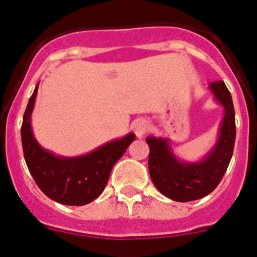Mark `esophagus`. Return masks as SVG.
Here are the masks:
<instances>
[{
	"mask_svg": "<svg viewBox=\"0 0 257 257\" xmlns=\"http://www.w3.org/2000/svg\"><path fill=\"white\" fill-rule=\"evenodd\" d=\"M133 131L138 138H142L149 132V123L145 119H138L133 123Z\"/></svg>",
	"mask_w": 257,
	"mask_h": 257,
	"instance_id": "obj_1",
	"label": "esophagus"
}]
</instances>
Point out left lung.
Here are the masks:
<instances>
[{
	"label": "left lung",
	"instance_id": "8db88e82",
	"mask_svg": "<svg viewBox=\"0 0 257 257\" xmlns=\"http://www.w3.org/2000/svg\"><path fill=\"white\" fill-rule=\"evenodd\" d=\"M214 100L223 106L224 116L218 138L211 149L196 161H186L174 154L169 138L149 136V170L155 187L178 202L200 200L211 193L226 172L235 141V115L230 92L225 83L209 85Z\"/></svg>",
	"mask_w": 257,
	"mask_h": 257
}]
</instances>
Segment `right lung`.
<instances>
[{
	"label": "right lung",
	"mask_w": 257,
	"mask_h": 257,
	"mask_svg": "<svg viewBox=\"0 0 257 257\" xmlns=\"http://www.w3.org/2000/svg\"><path fill=\"white\" fill-rule=\"evenodd\" d=\"M38 84L23 116L22 143L25 163L37 186L51 200L69 206L87 205L102 193L115 163L123 156L136 134L128 133L80 156L55 155L39 145L32 128Z\"/></svg>",
	"instance_id": "1"
}]
</instances>
